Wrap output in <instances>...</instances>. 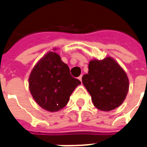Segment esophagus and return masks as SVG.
<instances>
[{
  "label": "esophagus",
  "mask_w": 147,
  "mask_h": 147,
  "mask_svg": "<svg viewBox=\"0 0 147 147\" xmlns=\"http://www.w3.org/2000/svg\"><path fill=\"white\" fill-rule=\"evenodd\" d=\"M82 76H80L79 77H78V79H79L81 82H82Z\"/></svg>",
  "instance_id": "34e87169"
}]
</instances>
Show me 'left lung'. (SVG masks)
Returning <instances> with one entry per match:
<instances>
[{
    "label": "left lung",
    "instance_id": "1",
    "mask_svg": "<svg viewBox=\"0 0 147 147\" xmlns=\"http://www.w3.org/2000/svg\"><path fill=\"white\" fill-rule=\"evenodd\" d=\"M82 83L90 94L94 106L101 111L113 110L125 100L129 91L126 71L112 57L92 59Z\"/></svg>",
    "mask_w": 147,
    "mask_h": 147
}]
</instances>
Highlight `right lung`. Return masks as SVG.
I'll return each mask as SVG.
<instances>
[{
    "label": "right lung",
    "instance_id": "1",
    "mask_svg": "<svg viewBox=\"0 0 147 147\" xmlns=\"http://www.w3.org/2000/svg\"><path fill=\"white\" fill-rule=\"evenodd\" d=\"M28 84L38 105L49 112H57L67 105L72 92L81 82L71 76L69 66L61 61L59 55L49 51L33 68Z\"/></svg>",
    "mask_w": 147,
    "mask_h": 147
}]
</instances>
